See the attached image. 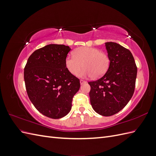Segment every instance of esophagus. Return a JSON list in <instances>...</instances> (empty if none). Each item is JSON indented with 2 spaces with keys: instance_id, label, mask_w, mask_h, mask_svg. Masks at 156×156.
Masks as SVG:
<instances>
[{
  "instance_id": "obj_1",
  "label": "esophagus",
  "mask_w": 156,
  "mask_h": 156,
  "mask_svg": "<svg viewBox=\"0 0 156 156\" xmlns=\"http://www.w3.org/2000/svg\"><path fill=\"white\" fill-rule=\"evenodd\" d=\"M87 83V81H84V80H82V79H81L80 80V83H81V84H85Z\"/></svg>"
}]
</instances>
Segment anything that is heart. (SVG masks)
<instances>
[{
  "label": "heart",
  "instance_id": "heart-1",
  "mask_svg": "<svg viewBox=\"0 0 156 156\" xmlns=\"http://www.w3.org/2000/svg\"><path fill=\"white\" fill-rule=\"evenodd\" d=\"M111 60L107 53L101 50L89 47H81L74 50L73 55H69L65 60V65L70 73L77 75L81 73L83 77L100 78L107 72Z\"/></svg>",
  "mask_w": 156,
  "mask_h": 156
}]
</instances>
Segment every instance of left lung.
<instances>
[{"mask_svg":"<svg viewBox=\"0 0 156 156\" xmlns=\"http://www.w3.org/2000/svg\"><path fill=\"white\" fill-rule=\"evenodd\" d=\"M111 60L105 74L88 82L90 103L99 115L109 116L120 111L133 95L137 68L131 51L115 42H106Z\"/></svg>","mask_w":156,"mask_h":156,"instance_id":"1","label":"left lung"}]
</instances>
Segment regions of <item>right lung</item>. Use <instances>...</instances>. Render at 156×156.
Instances as JSON below:
<instances>
[{"mask_svg":"<svg viewBox=\"0 0 156 156\" xmlns=\"http://www.w3.org/2000/svg\"><path fill=\"white\" fill-rule=\"evenodd\" d=\"M70 50L64 45H45L29 56L24 69L28 96L37 111L51 119L68 114L80 88L79 79L65 65Z\"/></svg>","mask_w":156,"mask_h":156,"instance_id":"1","label":"right lung"}]
</instances>
